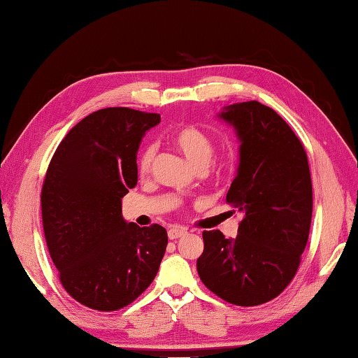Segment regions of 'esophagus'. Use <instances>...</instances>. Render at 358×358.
<instances>
[{
	"instance_id": "esophagus-1",
	"label": "esophagus",
	"mask_w": 358,
	"mask_h": 358,
	"mask_svg": "<svg viewBox=\"0 0 358 358\" xmlns=\"http://www.w3.org/2000/svg\"><path fill=\"white\" fill-rule=\"evenodd\" d=\"M185 234H187V229L185 228H179V227H174V228H171V229L168 231V237L171 241L179 239V237H182Z\"/></svg>"
}]
</instances>
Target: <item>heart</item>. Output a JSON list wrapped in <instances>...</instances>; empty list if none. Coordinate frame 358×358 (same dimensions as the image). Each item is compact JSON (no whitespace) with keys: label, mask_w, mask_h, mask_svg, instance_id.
I'll list each match as a JSON object with an SVG mask.
<instances>
[{"label":"heart","mask_w":358,"mask_h":358,"mask_svg":"<svg viewBox=\"0 0 358 358\" xmlns=\"http://www.w3.org/2000/svg\"><path fill=\"white\" fill-rule=\"evenodd\" d=\"M173 144L179 149L193 168H206L214 155V141L212 138L193 124H185L173 134ZM154 160V148H146L138 159V174L146 176Z\"/></svg>","instance_id":"1"}]
</instances>
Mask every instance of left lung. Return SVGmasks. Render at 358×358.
Wrapping results in <instances>:
<instances>
[{
	"instance_id": "1",
	"label": "left lung",
	"mask_w": 358,
	"mask_h": 358,
	"mask_svg": "<svg viewBox=\"0 0 358 358\" xmlns=\"http://www.w3.org/2000/svg\"><path fill=\"white\" fill-rule=\"evenodd\" d=\"M239 138V166L227 201L243 215L236 239L204 231L196 261L208 289L239 306L266 303L296 275L308 242L313 187L308 157L277 111L256 100L218 113Z\"/></svg>"
}]
</instances>
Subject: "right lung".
<instances>
[{"label":"right lung","instance_id":"add662e5","mask_svg":"<svg viewBox=\"0 0 358 358\" xmlns=\"http://www.w3.org/2000/svg\"><path fill=\"white\" fill-rule=\"evenodd\" d=\"M155 113L113 106L91 113L59 143L42 187V223L61 285L87 308L115 311L148 289L168 245L160 224L122 217L138 180L141 138Z\"/></svg>","mask_w":358,"mask_h":358}]
</instances>
